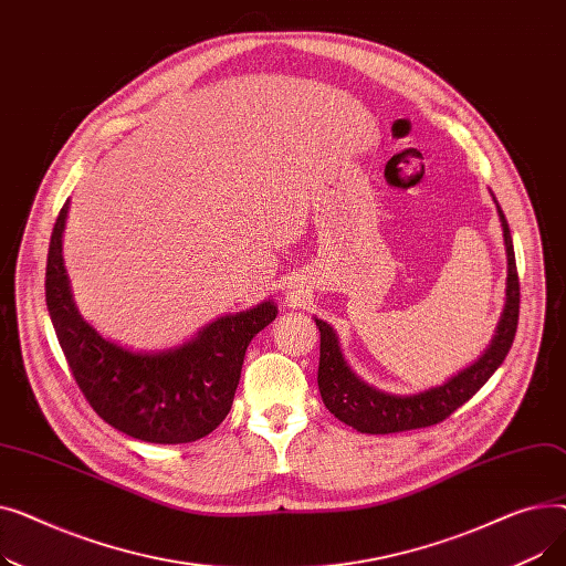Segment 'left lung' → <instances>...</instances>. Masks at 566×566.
Listing matches in <instances>:
<instances>
[{"mask_svg": "<svg viewBox=\"0 0 566 566\" xmlns=\"http://www.w3.org/2000/svg\"><path fill=\"white\" fill-rule=\"evenodd\" d=\"M497 216L502 222L504 248H507V303H504L502 318L497 323V333L489 350L472 367L463 369L459 376L448 380L440 388L412 397L385 395L355 376L342 358L339 342L328 323L316 318L321 333V358H318V390L321 399L337 420L358 429L360 433H399L433 427L461 408L472 395H478L482 385L493 376V371L507 358L518 328V305H521V284L516 271V256L512 245V233L507 218L497 206Z\"/></svg>", "mask_w": 566, "mask_h": 566, "instance_id": "1", "label": "left lung"}]
</instances>
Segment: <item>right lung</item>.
<instances>
[{
    "instance_id": "obj_1",
    "label": "right lung",
    "mask_w": 566,
    "mask_h": 566,
    "mask_svg": "<svg viewBox=\"0 0 566 566\" xmlns=\"http://www.w3.org/2000/svg\"><path fill=\"white\" fill-rule=\"evenodd\" d=\"M69 203L52 229L45 303L80 392L109 427L144 442L178 444L211 433L229 415L248 344L277 307L265 301L213 321L188 344L163 353H133L103 339L82 321L62 259Z\"/></svg>"
}]
</instances>
